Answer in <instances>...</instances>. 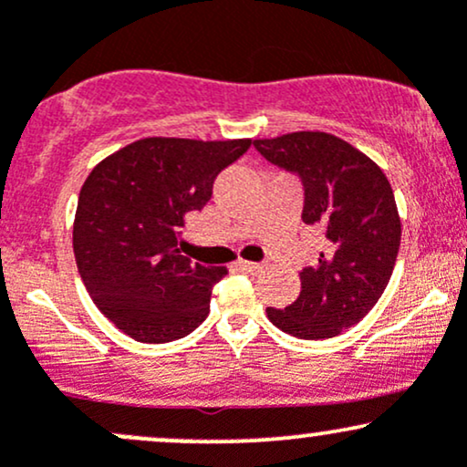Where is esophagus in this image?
Wrapping results in <instances>:
<instances>
[{
	"label": "esophagus",
	"mask_w": 467,
	"mask_h": 467,
	"mask_svg": "<svg viewBox=\"0 0 467 467\" xmlns=\"http://www.w3.org/2000/svg\"><path fill=\"white\" fill-rule=\"evenodd\" d=\"M239 267V270H244V272H250V275H256V272L261 270V265L259 264H252V261H244V259H239L237 264H234Z\"/></svg>",
	"instance_id": "1"
}]
</instances>
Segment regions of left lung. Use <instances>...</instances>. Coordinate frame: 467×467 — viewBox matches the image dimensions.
I'll return each instance as SVG.
<instances>
[{
  "label": "left lung",
  "instance_id": "1",
  "mask_svg": "<svg viewBox=\"0 0 467 467\" xmlns=\"http://www.w3.org/2000/svg\"><path fill=\"white\" fill-rule=\"evenodd\" d=\"M254 147L301 178L303 222L327 239L318 264L303 267L296 301L267 307V318L303 340L334 337L371 312L393 275L401 239L393 189L368 155L331 133L294 131Z\"/></svg>",
  "mask_w": 467,
  "mask_h": 467
}]
</instances>
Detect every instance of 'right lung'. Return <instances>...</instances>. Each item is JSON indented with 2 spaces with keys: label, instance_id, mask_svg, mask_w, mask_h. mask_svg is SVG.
I'll use <instances>...</instances> for the list:
<instances>
[{
  "label": "right lung",
  "instance_id": "obj_1",
  "mask_svg": "<svg viewBox=\"0 0 467 467\" xmlns=\"http://www.w3.org/2000/svg\"><path fill=\"white\" fill-rule=\"evenodd\" d=\"M250 144L142 138L85 180L72 233L78 275L96 307L133 340L162 345L206 320L213 285L228 270L182 254L180 228Z\"/></svg>",
  "mask_w": 467,
  "mask_h": 467
}]
</instances>
